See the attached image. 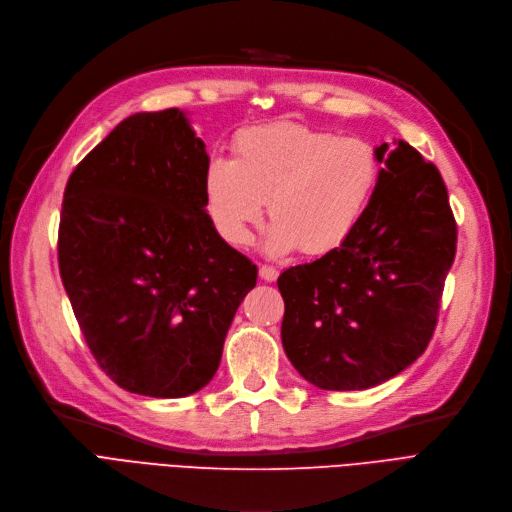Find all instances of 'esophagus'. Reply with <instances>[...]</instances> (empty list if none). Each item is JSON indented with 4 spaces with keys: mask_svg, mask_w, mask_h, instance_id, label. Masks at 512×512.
I'll return each mask as SVG.
<instances>
[{
    "mask_svg": "<svg viewBox=\"0 0 512 512\" xmlns=\"http://www.w3.org/2000/svg\"><path fill=\"white\" fill-rule=\"evenodd\" d=\"M258 275H260V279H262V281H266V283H273V281H277L279 271H277V269H273V266H269V264H262L260 269H258Z\"/></svg>",
    "mask_w": 512,
    "mask_h": 512,
    "instance_id": "obj_1",
    "label": "esophagus"
}]
</instances>
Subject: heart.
<instances>
[{"instance_id":"b5f03b06","label":"heart","mask_w":512,"mask_h":512,"mask_svg":"<svg viewBox=\"0 0 512 512\" xmlns=\"http://www.w3.org/2000/svg\"><path fill=\"white\" fill-rule=\"evenodd\" d=\"M379 183L373 145L294 123L243 131L233 158H212L206 210L233 246H248L269 202L264 248L325 256L342 248L367 214Z\"/></svg>"}]
</instances>
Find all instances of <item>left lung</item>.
Returning <instances> with one entry per match:
<instances>
[{
  "instance_id": "obj_1",
  "label": "left lung",
  "mask_w": 512,
  "mask_h": 512,
  "mask_svg": "<svg viewBox=\"0 0 512 512\" xmlns=\"http://www.w3.org/2000/svg\"><path fill=\"white\" fill-rule=\"evenodd\" d=\"M379 183L342 248L283 271V350L312 385L369 389L427 348L456 254L444 179L408 145L375 148Z\"/></svg>"
}]
</instances>
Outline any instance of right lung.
Returning a JSON list of instances; mask_svg holds the SVG:
<instances>
[{"label": "right lung", "mask_w": 512, "mask_h": 512, "mask_svg": "<svg viewBox=\"0 0 512 512\" xmlns=\"http://www.w3.org/2000/svg\"><path fill=\"white\" fill-rule=\"evenodd\" d=\"M208 162L187 112H137L64 189L60 277L97 364L131 394L200 392L256 285L206 212Z\"/></svg>", "instance_id": "obj_1"}]
</instances>
